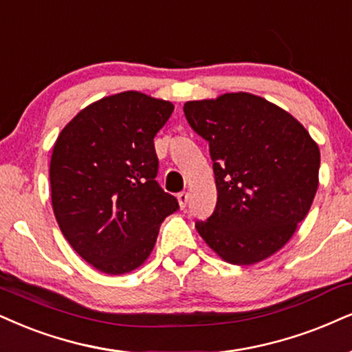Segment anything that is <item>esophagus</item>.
I'll use <instances>...</instances> for the list:
<instances>
[{"mask_svg": "<svg viewBox=\"0 0 352 352\" xmlns=\"http://www.w3.org/2000/svg\"><path fill=\"white\" fill-rule=\"evenodd\" d=\"M188 201H189V194L188 192H179V194H177V202H179L181 209H184V207L188 206Z\"/></svg>", "mask_w": 352, "mask_h": 352, "instance_id": "esophagus-1", "label": "esophagus"}]
</instances>
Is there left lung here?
I'll return each mask as SVG.
<instances>
[{
  "mask_svg": "<svg viewBox=\"0 0 352 352\" xmlns=\"http://www.w3.org/2000/svg\"><path fill=\"white\" fill-rule=\"evenodd\" d=\"M184 116L209 142L217 206L196 228L223 261L251 266L279 251L309 214L320 150L287 111L250 93L189 101Z\"/></svg>",
  "mask_w": 352,
  "mask_h": 352,
  "instance_id": "left-lung-1",
  "label": "left lung"
}]
</instances>
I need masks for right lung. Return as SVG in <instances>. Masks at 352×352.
<instances>
[{
    "label": "right lung",
    "mask_w": 352,
    "mask_h": 352,
    "mask_svg": "<svg viewBox=\"0 0 352 352\" xmlns=\"http://www.w3.org/2000/svg\"><path fill=\"white\" fill-rule=\"evenodd\" d=\"M169 101L124 91L89 104L65 125L50 160L52 207L72 248L106 274L146 261L160 225L179 209L156 183L153 138Z\"/></svg>",
    "instance_id": "1"
}]
</instances>
